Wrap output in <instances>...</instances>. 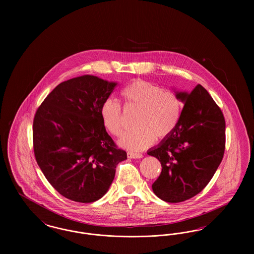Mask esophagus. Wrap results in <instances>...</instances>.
<instances>
[{"mask_svg": "<svg viewBox=\"0 0 254 254\" xmlns=\"http://www.w3.org/2000/svg\"><path fill=\"white\" fill-rule=\"evenodd\" d=\"M127 157L131 158V159H140L143 157V155L141 153H136V152H131V151H127Z\"/></svg>", "mask_w": 254, "mask_h": 254, "instance_id": "esophagus-1", "label": "esophagus"}]
</instances>
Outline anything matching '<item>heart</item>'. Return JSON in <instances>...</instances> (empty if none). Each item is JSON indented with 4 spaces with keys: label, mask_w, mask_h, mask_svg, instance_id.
<instances>
[{
    "label": "heart",
    "mask_w": 254,
    "mask_h": 254,
    "mask_svg": "<svg viewBox=\"0 0 254 254\" xmlns=\"http://www.w3.org/2000/svg\"><path fill=\"white\" fill-rule=\"evenodd\" d=\"M125 104L139 109L135 118V128L122 136L119 144L131 150H143L154 143L155 138H168L181 119L180 99L171 90L144 80H135L121 91ZM104 125L115 136L124 129L121 104L115 100L105 101L101 108Z\"/></svg>",
    "instance_id": "heart-1"
}]
</instances>
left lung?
Segmentation results:
<instances>
[{"mask_svg":"<svg viewBox=\"0 0 254 254\" xmlns=\"http://www.w3.org/2000/svg\"><path fill=\"white\" fill-rule=\"evenodd\" d=\"M176 95L184 103L179 124L147 152L162 166L152 190L168 203H180L201 192L221 164L226 145L223 112L205 88L197 85L190 93Z\"/></svg>","mask_w":254,"mask_h":254,"instance_id":"left-lung-1","label":"left lung"}]
</instances>
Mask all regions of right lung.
I'll use <instances>...</instances> for the list:
<instances>
[{
  "instance_id": "1",
  "label": "right lung",
  "mask_w": 254,
  "mask_h": 254,
  "mask_svg": "<svg viewBox=\"0 0 254 254\" xmlns=\"http://www.w3.org/2000/svg\"><path fill=\"white\" fill-rule=\"evenodd\" d=\"M116 86L92 75L57 85L38 108L33 120L37 164L64 197L79 203L102 198L127 152L109 136L101 108Z\"/></svg>"
}]
</instances>
